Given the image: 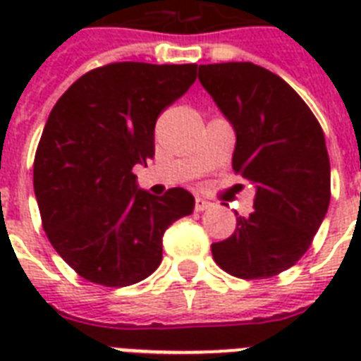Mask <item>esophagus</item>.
<instances>
[{"label":"esophagus","mask_w":361,"mask_h":361,"mask_svg":"<svg viewBox=\"0 0 361 361\" xmlns=\"http://www.w3.org/2000/svg\"><path fill=\"white\" fill-rule=\"evenodd\" d=\"M209 206H212V204H209L208 200H204V198H197V200H195V209H197V212H204V209H208Z\"/></svg>","instance_id":"obj_1"}]
</instances>
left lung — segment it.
Segmentation results:
<instances>
[{"label":"left lung","mask_w":361,"mask_h":361,"mask_svg":"<svg viewBox=\"0 0 361 361\" xmlns=\"http://www.w3.org/2000/svg\"><path fill=\"white\" fill-rule=\"evenodd\" d=\"M198 80L236 130L232 169L257 189L255 212L238 217L231 238L212 243L214 260L240 279L279 275L305 255L330 206L322 127L303 99L260 65H200Z\"/></svg>","instance_id":"obj_1"}]
</instances>
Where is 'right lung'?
Returning a JSON list of instances; mask_svg holds the SVG:
<instances>
[{
  "mask_svg": "<svg viewBox=\"0 0 361 361\" xmlns=\"http://www.w3.org/2000/svg\"><path fill=\"white\" fill-rule=\"evenodd\" d=\"M197 80V65L109 63L82 75L54 104L33 161L42 228L58 255L90 283L129 286L163 260V234L192 214L174 187L152 197L135 164L155 155L159 114Z\"/></svg>",
  "mask_w": 361,
  "mask_h": 361,
  "instance_id": "right-lung-1",
  "label": "right lung"
}]
</instances>
